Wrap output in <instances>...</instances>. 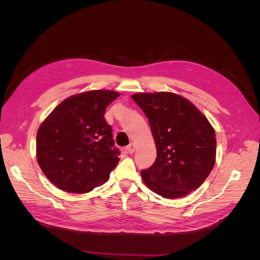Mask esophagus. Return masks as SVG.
I'll return each instance as SVG.
<instances>
[{
  "label": "esophagus",
  "mask_w": 260,
  "mask_h": 260,
  "mask_svg": "<svg viewBox=\"0 0 260 260\" xmlns=\"http://www.w3.org/2000/svg\"><path fill=\"white\" fill-rule=\"evenodd\" d=\"M125 149H127L128 154H133V153H135L136 146H135V144H133V143H130V144H129L127 147H125Z\"/></svg>",
  "instance_id": "1"
}]
</instances>
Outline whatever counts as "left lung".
<instances>
[{
	"label": "left lung",
	"instance_id": "1",
	"mask_svg": "<svg viewBox=\"0 0 260 260\" xmlns=\"http://www.w3.org/2000/svg\"><path fill=\"white\" fill-rule=\"evenodd\" d=\"M132 100L147 117L157 148L155 162L141 170L147 187L165 199L200 187L216 160V135L207 118L175 93H138Z\"/></svg>",
	"mask_w": 260,
	"mask_h": 260
}]
</instances>
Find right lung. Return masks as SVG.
<instances>
[{
	"mask_svg": "<svg viewBox=\"0 0 260 260\" xmlns=\"http://www.w3.org/2000/svg\"><path fill=\"white\" fill-rule=\"evenodd\" d=\"M119 93L93 90L62 101L37 133V160L51 182L68 193H88L105 183L120 155L114 147L106 107Z\"/></svg>",
	"mask_w": 260,
	"mask_h": 260,
	"instance_id": "1",
	"label": "right lung"
}]
</instances>
